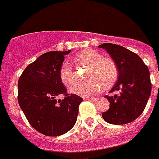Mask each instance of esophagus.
<instances>
[{"instance_id":"obj_1","label":"esophagus","mask_w":159,"mask_h":159,"mask_svg":"<svg viewBox=\"0 0 159 159\" xmlns=\"http://www.w3.org/2000/svg\"><path fill=\"white\" fill-rule=\"evenodd\" d=\"M84 100H91V101H95V100H97V99H95V98H89V97H86V98H84Z\"/></svg>"}]
</instances>
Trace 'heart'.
<instances>
[{"label": "heart", "mask_w": 159, "mask_h": 159, "mask_svg": "<svg viewBox=\"0 0 159 159\" xmlns=\"http://www.w3.org/2000/svg\"><path fill=\"white\" fill-rule=\"evenodd\" d=\"M73 62L77 65H86L87 69L85 73L86 81L78 82L70 89L73 94L88 97L95 95L100 91L109 89L116 83L118 77V68L114 60L103 57L98 51L91 49L82 50L73 58ZM59 78L62 83L70 87L77 81V73L66 62L60 66Z\"/></svg>", "instance_id": "obj_1"}]
</instances>
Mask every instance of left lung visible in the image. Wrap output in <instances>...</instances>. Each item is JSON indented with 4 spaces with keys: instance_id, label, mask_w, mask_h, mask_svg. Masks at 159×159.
I'll use <instances>...</instances> for the list:
<instances>
[{
    "instance_id": "8db88e82",
    "label": "left lung",
    "mask_w": 159,
    "mask_h": 159,
    "mask_svg": "<svg viewBox=\"0 0 159 159\" xmlns=\"http://www.w3.org/2000/svg\"><path fill=\"white\" fill-rule=\"evenodd\" d=\"M100 48L107 50L118 68V80L110 90L114 95H105L109 109L102 113L105 122L123 125L133 122L143 113L150 96L149 68L135 53L116 44L104 43Z\"/></svg>"
}]
</instances>
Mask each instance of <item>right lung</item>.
Returning a JSON list of instances; mask_svg holds the SVG:
<instances>
[{"instance_id":"right-lung-1","label":"right lung","mask_w":159,"mask_h":159,"mask_svg":"<svg viewBox=\"0 0 159 159\" xmlns=\"http://www.w3.org/2000/svg\"><path fill=\"white\" fill-rule=\"evenodd\" d=\"M67 51H50L28 64L19 78L18 102L28 122L47 136H58L75 125L82 98L68 94L59 71ZM64 95L63 100L58 96Z\"/></svg>"}]
</instances>
